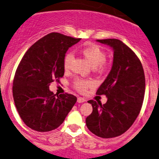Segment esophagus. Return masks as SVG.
<instances>
[{
	"instance_id": "1",
	"label": "esophagus",
	"mask_w": 159,
	"mask_h": 159,
	"mask_svg": "<svg viewBox=\"0 0 159 159\" xmlns=\"http://www.w3.org/2000/svg\"><path fill=\"white\" fill-rule=\"evenodd\" d=\"M77 102H78L79 103H82V102H86V99L84 98L78 97V98H77Z\"/></svg>"
}]
</instances>
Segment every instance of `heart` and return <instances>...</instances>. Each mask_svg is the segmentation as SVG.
Segmentation results:
<instances>
[{"label":"heart","instance_id":"heart-1","mask_svg":"<svg viewBox=\"0 0 159 159\" xmlns=\"http://www.w3.org/2000/svg\"><path fill=\"white\" fill-rule=\"evenodd\" d=\"M80 51L87 61L95 69L103 71L108 68L109 64L106 61V52L98 45L90 44L83 47ZM72 59H73V55L72 53L68 52L65 55L63 60V67L65 71H68L69 69ZM93 85H94V83L92 81L84 80V79L76 78L73 81V87L80 92H85L89 88L93 87Z\"/></svg>","mask_w":159,"mask_h":159}]
</instances>
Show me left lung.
I'll use <instances>...</instances> for the list:
<instances>
[{
	"label": "left lung",
	"instance_id": "8db88e82",
	"mask_svg": "<svg viewBox=\"0 0 159 159\" xmlns=\"http://www.w3.org/2000/svg\"><path fill=\"white\" fill-rule=\"evenodd\" d=\"M111 46L113 62L111 71L98 89V95H106L102 105L89 100L93 111L86 118L90 131L98 137L113 138L125 133L137 118L145 93V75L140 60L128 46L116 39H98Z\"/></svg>",
	"mask_w": 159,
	"mask_h": 159
}]
</instances>
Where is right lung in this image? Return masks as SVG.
Masks as SVG:
<instances>
[{
	"label": "right lung",
	"mask_w": 159,
	"mask_h": 159,
	"mask_svg": "<svg viewBox=\"0 0 159 159\" xmlns=\"http://www.w3.org/2000/svg\"><path fill=\"white\" fill-rule=\"evenodd\" d=\"M80 39L53 32L32 45L20 61L13 80V98L23 121L33 130L58 128L76 102L75 95H57L49 86L63 77L64 57Z\"/></svg>",
	"instance_id": "right-lung-1"
}]
</instances>
